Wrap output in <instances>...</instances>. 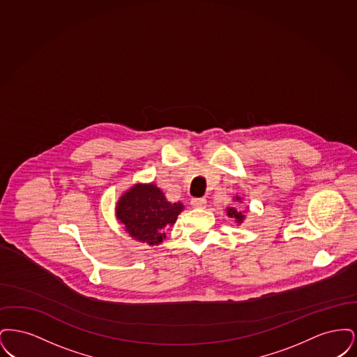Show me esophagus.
<instances>
[{"label": "esophagus", "instance_id": "34e87169", "mask_svg": "<svg viewBox=\"0 0 357 357\" xmlns=\"http://www.w3.org/2000/svg\"><path fill=\"white\" fill-rule=\"evenodd\" d=\"M206 204H207V201L204 198H194V199H191V206L195 207V208H204Z\"/></svg>", "mask_w": 357, "mask_h": 357}]
</instances>
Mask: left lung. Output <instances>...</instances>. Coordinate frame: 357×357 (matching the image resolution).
I'll list each match as a JSON object with an SVG mask.
<instances>
[{"instance_id": "8db88e82", "label": "left lung", "mask_w": 357, "mask_h": 357, "mask_svg": "<svg viewBox=\"0 0 357 357\" xmlns=\"http://www.w3.org/2000/svg\"><path fill=\"white\" fill-rule=\"evenodd\" d=\"M234 202H242V198L239 195H236ZM226 213H227V217L233 218L237 225H241L242 222L245 221V213L246 211H241V210H237L236 207H227Z\"/></svg>"}]
</instances>
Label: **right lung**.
Listing matches in <instances>:
<instances>
[{
    "label": "right lung",
    "instance_id": "add662e5",
    "mask_svg": "<svg viewBox=\"0 0 357 357\" xmlns=\"http://www.w3.org/2000/svg\"><path fill=\"white\" fill-rule=\"evenodd\" d=\"M183 208L181 202H169L156 185L135 183L120 195L115 213L130 237L153 246L166 239V231Z\"/></svg>",
    "mask_w": 357,
    "mask_h": 357
}]
</instances>
